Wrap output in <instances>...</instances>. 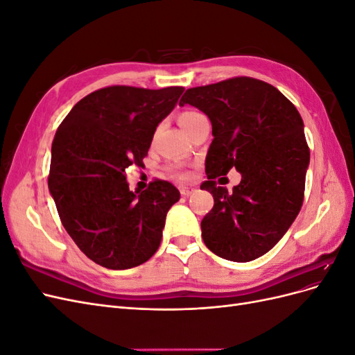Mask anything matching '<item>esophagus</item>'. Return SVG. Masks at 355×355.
I'll return each instance as SVG.
<instances>
[{
    "label": "esophagus",
    "instance_id": "1",
    "mask_svg": "<svg viewBox=\"0 0 355 355\" xmlns=\"http://www.w3.org/2000/svg\"><path fill=\"white\" fill-rule=\"evenodd\" d=\"M194 191H196L194 187H182V188H180V194L184 196V197H188V196H191Z\"/></svg>",
    "mask_w": 355,
    "mask_h": 355
}]
</instances>
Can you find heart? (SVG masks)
Wrapping results in <instances>:
<instances>
[{"label": "heart", "instance_id": "b5f03b06", "mask_svg": "<svg viewBox=\"0 0 355 355\" xmlns=\"http://www.w3.org/2000/svg\"><path fill=\"white\" fill-rule=\"evenodd\" d=\"M200 115V112H196V111H184L182 112L180 115H179V123H180V125L182 127H187L192 120H194L196 116H198ZM167 170L170 171L171 175L173 176H176V178H179V179H185V178H188V173L185 170H182V168H179V167H176V166H168L167 167Z\"/></svg>", "mask_w": 355, "mask_h": 355}]
</instances>
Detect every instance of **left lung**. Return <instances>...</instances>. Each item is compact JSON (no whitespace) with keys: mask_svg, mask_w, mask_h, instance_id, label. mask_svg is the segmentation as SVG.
<instances>
[{"mask_svg":"<svg viewBox=\"0 0 355 355\" xmlns=\"http://www.w3.org/2000/svg\"><path fill=\"white\" fill-rule=\"evenodd\" d=\"M206 114L214 136L201 189L214 206L201 220V237L223 259L249 262L282 240L304 202L309 148L302 116L274 85L234 77L185 92ZM235 166L242 182L228 193L214 180Z\"/></svg>","mask_w":355,"mask_h":355,"instance_id":"1","label":"left lung"}]
</instances>
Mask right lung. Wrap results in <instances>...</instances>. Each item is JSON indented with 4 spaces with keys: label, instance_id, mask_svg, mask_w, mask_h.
I'll use <instances>...</instances> for the list:
<instances>
[{
    "label": "right lung",
    "instance_id": "add662e5",
    "mask_svg": "<svg viewBox=\"0 0 355 355\" xmlns=\"http://www.w3.org/2000/svg\"><path fill=\"white\" fill-rule=\"evenodd\" d=\"M182 93L184 87L99 89L73 106L53 139L49 189L60 222L80 250L108 270L146 262L180 198L159 179L136 194L124 170L144 166L157 125Z\"/></svg>",
    "mask_w": 355,
    "mask_h": 355
}]
</instances>
